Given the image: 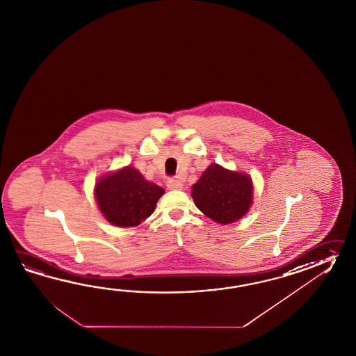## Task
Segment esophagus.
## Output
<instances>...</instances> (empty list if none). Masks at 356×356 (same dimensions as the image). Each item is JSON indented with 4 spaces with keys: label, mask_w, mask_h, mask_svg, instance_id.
<instances>
[{
    "label": "esophagus",
    "mask_w": 356,
    "mask_h": 356,
    "mask_svg": "<svg viewBox=\"0 0 356 356\" xmlns=\"http://www.w3.org/2000/svg\"><path fill=\"white\" fill-rule=\"evenodd\" d=\"M182 182L179 179H168L167 180V188L170 190H181Z\"/></svg>",
    "instance_id": "obj_1"
}]
</instances>
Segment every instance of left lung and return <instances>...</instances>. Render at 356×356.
Returning <instances> with one entry per match:
<instances>
[{
  "mask_svg": "<svg viewBox=\"0 0 356 356\" xmlns=\"http://www.w3.org/2000/svg\"><path fill=\"white\" fill-rule=\"evenodd\" d=\"M191 195L199 211L207 217L229 225L240 220L249 211L253 184L246 175L211 165L193 185Z\"/></svg>",
  "mask_w": 356,
  "mask_h": 356,
  "instance_id": "8db88e82",
  "label": "left lung"
}]
</instances>
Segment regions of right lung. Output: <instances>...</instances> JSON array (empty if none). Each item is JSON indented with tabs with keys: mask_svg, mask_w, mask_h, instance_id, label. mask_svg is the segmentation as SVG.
<instances>
[{
	"mask_svg": "<svg viewBox=\"0 0 356 356\" xmlns=\"http://www.w3.org/2000/svg\"><path fill=\"white\" fill-rule=\"evenodd\" d=\"M165 190L147 181L134 167H125L104 176L95 185V197L101 212L112 225L134 227L154 212Z\"/></svg>",
	"mask_w": 356,
	"mask_h": 356,
	"instance_id": "1",
	"label": "right lung"
}]
</instances>
